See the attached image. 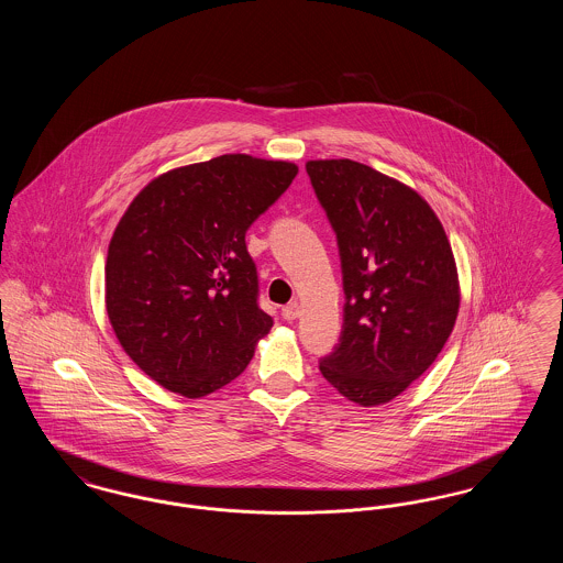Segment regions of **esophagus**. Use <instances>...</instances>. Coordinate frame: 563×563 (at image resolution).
Segmentation results:
<instances>
[{
    "instance_id": "1",
    "label": "esophagus",
    "mask_w": 563,
    "mask_h": 563,
    "mask_svg": "<svg viewBox=\"0 0 563 563\" xmlns=\"http://www.w3.org/2000/svg\"><path fill=\"white\" fill-rule=\"evenodd\" d=\"M299 314H301V308H299L297 301H291V303H287V306L283 308V317H285L287 321H295Z\"/></svg>"
}]
</instances>
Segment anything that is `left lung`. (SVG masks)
Here are the masks:
<instances>
[{
    "instance_id": "obj_1",
    "label": "left lung",
    "mask_w": 563,
    "mask_h": 563,
    "mask_svg": "<svg viewBox=\"0 0 563 563\" xmlns=\"http://www.w3.org/2000/svg\"><path fill=\"white\" fill-rule=\"evenodd\" d=\"M306 170L338 234L344 329L319 363L349 401H393L429 369L460 310L454 251L429 202L367 164L308 161Z\"/></svg>"
}]
</instances>
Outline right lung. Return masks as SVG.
Segmentation results:
<instances>
[{
	"mask_svg": "<svg viewBox=\"0 0 563 563\" xmlns=\"http://www.w3.org/2000/svg\"><path fill=\"white\" fill-rule=\"evenodd\" d=\"M295 175V162L223 154L162 173L120 217L106 262L109 322L162 388L207 397L268 335L244 234Z\"/></svg>",
	"mask_w": 563,
	"mask_h": 563,
	"instance_id": "obj_1",
	"label": "right lung"
}]
</instances>
